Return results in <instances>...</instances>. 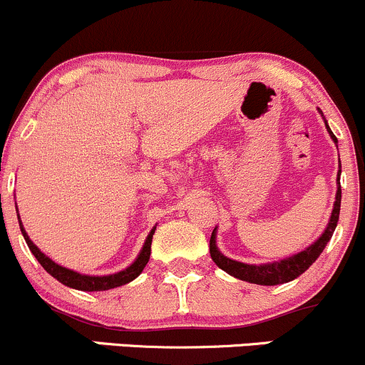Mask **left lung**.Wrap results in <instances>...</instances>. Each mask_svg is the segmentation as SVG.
I'll return each instance as SVG.
<instances>
[{
  "instance_id": "1",
  "label": "left lung",
  "mask_w": 365,
  "mask_h": 365,
  "mask_svg": "<svg viewBox=\"0 0 365 365\" xmlns=\"http://www.w3.org/2000/svg\"><path fill=\"white\" fill-rule=\"evenodd\" d=\"M322 114V110H320ZM323 115V114H322ZM325 121L327 131H329L330 138L334 140V144H337L336 135L332 133L329 125H327V119L323 118ZM341 167V161H339ZM339 175L341 170H337V193H336V202H334V209L332 214H330V220L327 228L323 230V234L314 240L311 246H307L306 250L300 251V253L292 255V257L283 258L279 262H269V264H242V262L232 260V258L225 257L216 246V228L212 230V235H210V258L214 260L220 269H223L225 272H228L230 276L237 277V279L247 281V283H255V284H264V287H274V284H283L288 283V281H294L295 277H299L300 274L306 272L311 265L317 262V258L320 257L322 251L325 250L327 242H329L330 237H332L334 230L337 227V221H339V210H341V182H339Z\"/></svg>"
}]
</instances>
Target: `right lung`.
Here are the masks:
<instances>
[{
  "instance_id": "1",
  "label": "right lung",
  "mask_w": 365,
  "mask_h": 365,
  "mask_svg": "<svg viewBox=\"0 0 365 365\" xmlns=\"http://www.w3.org/2000/svg\"><path fill=\"white\" fill-rule=\"evenodd\" d=\"M17 217H19V227H21V232H22V235H24L26 244H28V247L31 250V253L35 255L36 260L40 262V265H42L52 277H56L59 283H63L65 287L75 288V290L103 292V290H110V288L123 287V284L130 283V281H133L135 277L140 276V272L144 270V267L148 265L149 257H151V242H153V235H155L156 227H153V230L149 232L148 239H145L144 246H142L140 253H138V257L135 258L133 264L128 265L126 269L119 270V272L108 274V276H88V274H81V272H77V270L66 269V267L56 264L54 260H51V258H48L45 253H42V251H40V247L36 246L31 239H29V235L26 234L24 227H22L21 216H19V214H17Z\"/></svg>"
}]
</instances>
